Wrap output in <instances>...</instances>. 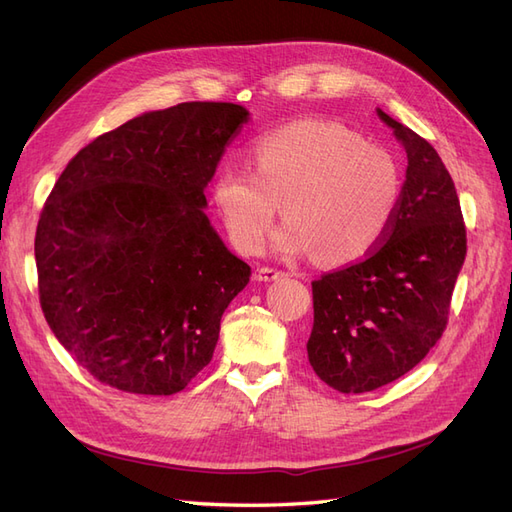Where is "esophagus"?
Here are the masks:
<instances>
[{
  "instance_id": "obj_1",
  "label": "esophagus",
  "mask_w": 512,
  "mask_h": 512,
  "mask_svg": "<svg viewBox=\"0 0 512 512\" xmlns=\"http://www.w3.org/2000/svg\"><path fill=\"white\" fill-rule=\"evenodd\" d=\"M279 277H285V272L274 270V268H259V270L255 272V281H264V283L277 281Z\"/></svg>"
}]
</instances>
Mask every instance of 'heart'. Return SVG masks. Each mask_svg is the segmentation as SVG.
<instances>
[{"instance_id": "obj_1", "label": "heart", "mask_w": 512, "mask_h": 512, "mask_svg": "<svg viewBox=\"0 0 512 512\" xmlns=\"http://www.w3.org/2000/svg\"><path fill=\"white\" fill-rule=\"evenodd\" d=\"M251 166L222 168L214 181L218 214L242 253L264 246L279 201L285 225L274 251L318 253L331 266L372 253L398 214V162L335 121L303 119L266 131L251 144Z\"/></svg>"}]
</instances>
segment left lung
Segmentation results:
<instances>
[{"instance_id": "1", "label": "left lung", "mask_w": 512, "mask_h": 512, "mask_svg": "<svg viewBox=\"0 0 512 512\" xmlns=\"http://www.w3.org/2000/svg\"><path fill=\"white\" fill-rule=\"evenodd\" d=\"M406 153V181L385 242L355 266L313 281V372L342 393L393 383L422 361L448 324L467 253L454 181L439 153L376 108Z\"/></svg>"}]
</instances>
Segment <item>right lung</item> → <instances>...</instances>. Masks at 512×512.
Masks as SVG:
<instances>
[{
    "label": "right lung",
    "mask_w": 512,
    "mask_h": 512,
    "mask_svg": "<svg viewBox=\"0 0 512 512\" xmlns=\"http://www.w3.org/2000/svg\"><path fill=\"white\" fill-rule=\"evenodd\" d=\"M235 103L144 112L77 153L36 227L49 329L101 383L173 396L212 361L248 279L209 222L205 188L248 121Z\"/></svg>",
    "instance_id": "right-lung-1"
}]
</instances>
